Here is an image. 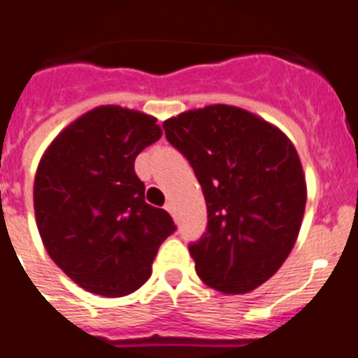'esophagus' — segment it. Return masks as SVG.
<instances>
[{
	"label": "esophagus",
	"instance_id": "esophagus-1",
	"mask_svg": "<svg viewBox=\"0 0 358 358\" xmlns=\"http://www.w3.org/2000/svg\"><path fill=\"white\" fill-rule=\"evenodd\" d=\"M165 211H169L171 215L174 216V203H173V202H167V203H165Z\"/></svg>",
	"mask_w": 358,
	"mask_h": 358
}]
</instances>
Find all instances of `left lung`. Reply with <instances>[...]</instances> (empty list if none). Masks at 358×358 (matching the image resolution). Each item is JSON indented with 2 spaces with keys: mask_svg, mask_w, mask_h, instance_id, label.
I'll return each instance as SVG.
<instances>
[{
  "mask_svg": "<svg viewBox=\"0 0 358 358\" xmlns=\"http://www.w3.org/2000/svg\"><path fill=\"white\" fill-rule=\"evenodd\" d=\"M164 129L206 198L207 233L189 248L196 275L224 295L257 289L286 262L304 218L295 145L273 123L224 103L185 110Z\"/></svg>",
  "mask_w": 358,
  "mask_h": 358,
  "instance_id": "left-lung-1",
  "label": "left lung"
}]
</instances>
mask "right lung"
Returning <instances> with one entry per match:
<instances>
[{
	"label": "right lung",
	"mask_w": 358,
	"mask_h": 358,
	"mask_svg": "<svg viewBox=\"0 0 358 358\" xmlns=\"http://www.w3.org/2000/svg\"><path fill=\"white\" fill-rule=\"evenodd\" d=\"M155 116L120 105L82 114L41 156L34 213L49 257L72 282L101 296H125L152 273L174 231L169 213L145 202L134 160L160 140Z\"/></svg>",
	"instance_id": "1"
}]
</instances>
